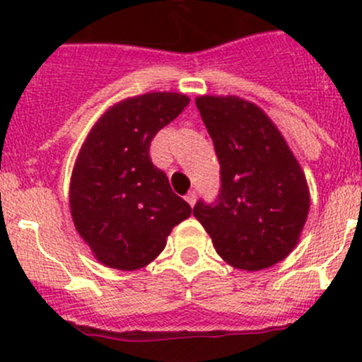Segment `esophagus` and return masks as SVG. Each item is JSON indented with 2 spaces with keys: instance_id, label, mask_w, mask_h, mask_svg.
Returning <instances> with one entry per match:
<instances>
[{
  "instance_id": "obj_1",
  "label": "esophagus",
  "mask_w": 362,
  "mask_h": 362,
  "mask_svg": "<svg viewBox=\"0 0 362 362\" xmlns=\"http://www.w3.org/2000/svg\"><path fill=\"white\" fill-rule=\"evenodd\" d=\"M196 191H191V192H187V196H185V202H187L189 204H191V206H194V203H196Z\"/></svg>"
}]
</instances>
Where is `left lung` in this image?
Returning a JSON list of instances; mask_svg holds the SVG:
<instances>
[{
	"label": "left lung",
	"instance_id": "8db88e82",
	"mask_svg": "<svg viewBox=\"0 0 362 362\" xmlns=\"http://www.w3.org/2000/svg\"><path fill=\"white\" fill-rule=\"evenodd\" d=\"M196 107L221 164L214 203L194 217L233 268L259 272L286 259L310 210L305 173L268 115L238 96H199Z\"/></svg>",
	"mask_w": 362,
	"mask_h": 362
}]
</instances>
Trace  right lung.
<instances>
[{"label": "right lung", "mask_w": 362, "mask_h": 362, "mask_svg": "<svg viewBox=\"0 0 362 362\" xmlns=\"http://www.w3.org/2000/svg\"><path fill=\"white\" fill-rule=\"evenodd\" d=\"M189 105L178 93H148L113 105L83 141L69 184L75 228L108 268H144L191 215L166 173L151 160V141Z\"/></svg>", "instance_id": "right-lung-1"}]
</instances>
